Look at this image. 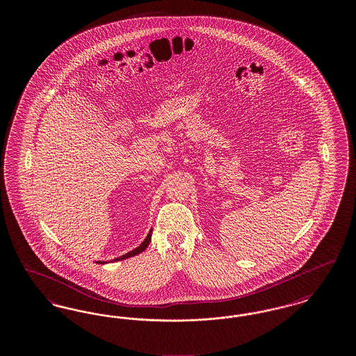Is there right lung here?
Listing matches in <instances>:
<instances>
[{
  "label": "right lung",
  "mask_w": 356,
  "mask_h": 356,
  "mask_svg": "<svg viewBox=\"0 0 356 356\" xmlns=\"http://www.w3.org/2000/svg\"><path fill=\"white\" fill-rule=\"evenodd\" d=\"M151 236H152V231H149V234H148V236L145 237V240L135 248L134 251H131V252H128V254H122V256H120L118 259H115L113 261H118V260H122V259H128V257H131V256H135V254H138L140 252H143L148 245H149V243H151ZM99 263H102V261H99Z\"/></svg>",
  "instance_id": "obj_1"
}]
</instances>
